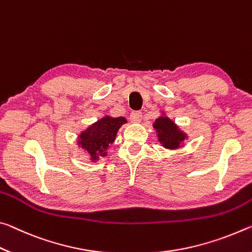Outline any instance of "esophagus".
Listing matches in <instances>:
<instances>
[{
	"mask_svg": "<svg viewBox=\"0 0 252 252\" xmlns=\"http://www.w3.org/2000/svg\"><path fill=\"white\" fill-rule=\"evenodd\" d=\"M129 119H130V122L134 123V124L141 123V121H142V113H141V111H133V113L130 114Z\"/></svg>",
	"mask_w": 252,
	"mask_h": 252,
	"instance_id": "obj_1",
	"label": "esophagus"
}]
</instances>
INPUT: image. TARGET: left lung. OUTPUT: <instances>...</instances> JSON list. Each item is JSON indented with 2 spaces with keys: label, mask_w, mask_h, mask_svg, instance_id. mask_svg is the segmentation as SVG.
I'll list each match as a JSON object with an SVG mask.
<instances>
[{
  "label": "left lung",
  "mask_w": 252,
  "mask_h": 252,
  "mask_svg": "<svg viewBox=\"0 0 252 252\" xmlns=\"http://www.w3.org/2000/svg\"><path fill=\"white\" fill-rule=\"evenodd\" d=\"M153 127L156 131L158 142L166 150H179L184 146L189 135L179 127V125L167 116L165 111H160L159 116L155 119Z\"/></svg>",
  "instance_id": "8db88e82"
}]
</instances>
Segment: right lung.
I'll use <instances>...</instances> for the list:
<instances>
[{
    "mask_svg": "<svg viewBox=\"0 0 252 252\" xmlns=\"http://www.w3.org/2000/svg\"><path fill=\"white\" fill-rule=\"evenodd\" d=\"M126 123L125 117L105 115L78 134V148H81L88 154L90 162H98L108 154L107 151L116 139L119 128Z\"/></svg>",
    "mask_w": 252,
    "mask_h": 252,
    "instance_id": "add662e5",
    "label": "right lung"
}]
</instances>
